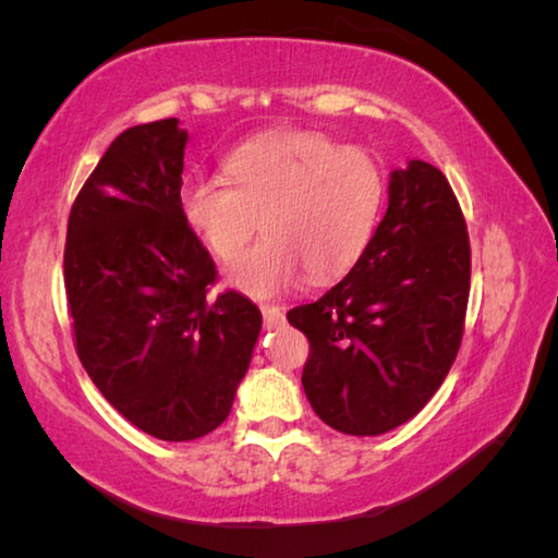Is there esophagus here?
Returning <instances> with one entry per match:
<instances>
[{"label":"esophagus","mask_w":558,"mask_h":558,"mask_svg":"<svg viewBox=\"0 0 558 558\" xmlns=\"http://www.w3.org/2000/svg\"><path fill=\"white\" fill-rule=\"evenodd\" d=\"M260 313H263V325L266 329H276L280 325H286V313L278 305H260Z\"/></svg>","instance_id":"34e87169"}]
</instances>
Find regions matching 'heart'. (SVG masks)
Wrapping results in <instances>:
<instances>
[{
  "mask_svg": "<svg viewBox=\"0 0 558 558\" xmlns=\"http://www.w3.org/2000/svg\"><path fill=\"white\" fill-rule=\"evenodd\" d=\"M381 202L384 177L364 149L305 130L251 140L226 159V179L196 174L179 189L186 223L221 260L239 256L260 219L266 239L226 270L253 298L280 295L305 272L327 280L352 268Z\"/></svg>",
  "mask_w": 558,
  "mask_h": 558,
  "instance_id": "1",
  "label": "heart"
}]
</instances>
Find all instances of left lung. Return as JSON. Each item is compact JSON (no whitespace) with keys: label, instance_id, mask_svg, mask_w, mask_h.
Returning <instances> with one entry per match:
<instances>
[{"label":"left lung","instance_id":"left-lung-1","mask_svg":"<svg viewBox=\"0 0 558 558\" xmlns=\"http://www.w3.org/2000/svg\"><path fill=\"white\" fill-rule=\"evenodd\" d=\"M470 295V241L446 174L393 169L389 209L354 268L288 323L310 339L302 389L347 436L411 421L456 362Z\"/></svg>","mask_w":558,"mask_h":558}]
</instances>
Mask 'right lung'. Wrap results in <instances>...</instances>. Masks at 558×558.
<instances>
[{
  "instance_id": "obj_1",
  "label": "right lung",
  "mask_w": 558,
  "mask_h": 558,
  "mask_svg": "<svg viewBox=\"0 0 558 558\" xmlns=\"http://www.w3.org/2000/svg\"><path fill=\"white\" fill-rule=\"evenodd\" d=\"M186 140L177 118L120 132L75 196L63 253L83 369L169 442L229 418L263 323L241 292L209 298L216 266L179 206Z\"/></svg>"
}]
</instances>
